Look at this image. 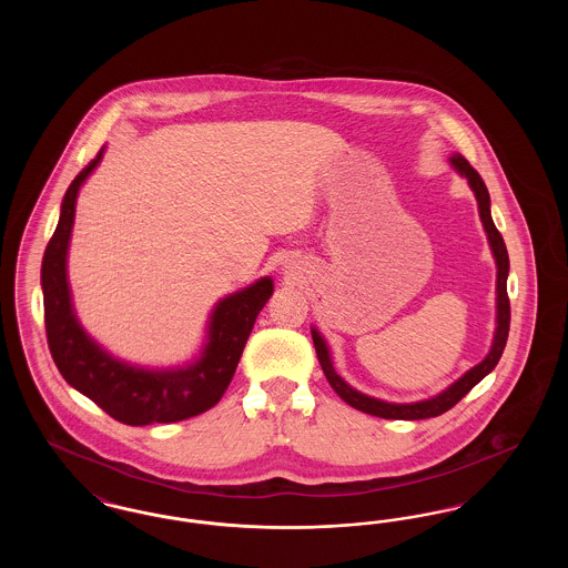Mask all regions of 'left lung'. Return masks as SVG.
Instances as JSON below:
<instances>
[{
	"label": "left lung",
	"instance_id": "obj_1",
	"mask_svg": "<svg viewBox=\"0 0 568 568\" xmlns=\"http://www.w3.org/2000/svg\"><path fill=\"white\" fill-rule=\"evenodd\" d=\"M452 165L458 170L459 174L468 181L470 190L475 191L477 204H479V216L486 230L487 241L491 246L494 260H496V332H494V341H491V349L486 355L484 362H479L475 368H470L466 375L452 383L445 392H440L438 396L428 398V400H419V403H410V405H396V403H385L378 398H371L357 389H353L352 385H347L343 378L336 375L334 366H332V357H329V349L325 345L322 334L313 327V343H315V352L320 357V364L324 368L325 378L332 385V389L347 403V405L375 415V417H383V419H428V417H438L445 410H449L452 406L458 405L459 400L481 381L487 377L500 355L505 352L507 345V336H509V324H511V304H509V296H507V276H509V253L505 241L500 236V232L496 230L494 221H491V213H489V193H487L486 183L479 176V172L466 162L462 155H454L452 158Z\"/></svg>",
	"mask_w": 568,
	"mask_h": 568
}]
</instances>
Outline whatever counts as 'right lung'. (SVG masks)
Wrapping results in <instances>:
<instances>
[{
  "label": "right lung",
  "instance_id": "right-lung-1",
  "mask_svg": "<svg viewBox=\"0 0 568 568\" xmlns=\"http://www.w3.org/2000/svg\"><path fill=\"white\" fill-rule=\"evenodd\" d=\"M102 155L104 149L65 191L57 230L44 251L42 294L49 349L63 378L116 422L128 426L183 422L221 400L274 285L271 276H264L243 292L219 300L209 324V343L185 368H138L104 352L79 324L68 285V246L77 197Z\"/></svg>",
  "mask_w": 568,
  "mask_h": 568
}]
</instances>
